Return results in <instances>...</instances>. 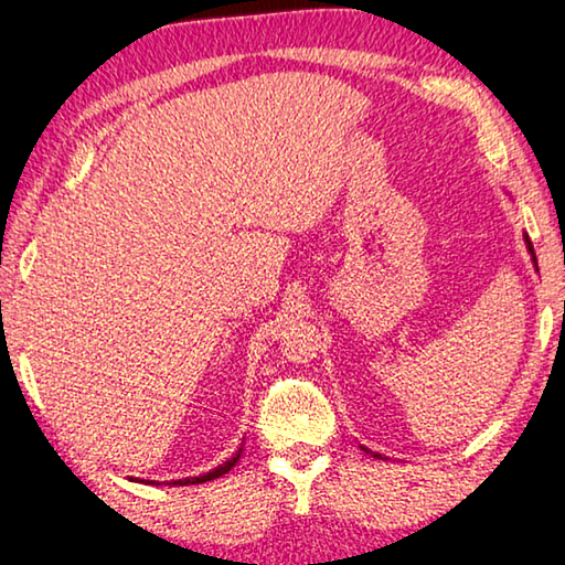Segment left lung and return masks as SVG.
<instances>
[{
  "mask_svg": "<svg viewBox=\"0 0 565 565\" xmlns=\"http://www.w3.org/2000/svg\"><path fill=\"white\" fill-rule=\"evenodd\" d=\"M522 236H525V247H527V252H530V259H533V265H535V269H537V259H535V249H533V242H530V236L527 234H522ZM364 448V451L366 454H372L374 456V459H384V456L382 454H377V451H370V448H366V446H362Z\"/></svg>",
  "mask_w": 565,
  "mask_h": 565,
  "instance_id": "left-lung-1",
  "label": "left lung"
}]
</instances>
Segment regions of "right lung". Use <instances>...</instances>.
Masks as SVG:
<instances>
[{
	"label": "right lung",
	"mask_w": 565,
	"mask_h": 565,
	"mask_svg": "<svg viewBox=\"0 0 565 565\" xmlns=\"http://www.w3.org/2000/svg\"><path fill=\"white\" fill-rule=\"evenodd\" d=\"M242 451H244V440H242V446L236 448V454L232 456V459H226L224 463H218V466H214V469L211 471H206V473H199V477H185V479H175L173 481V487H191V484H206V481H214V479H218V477H224L226 471H232L234 466H236V461H239V456H242ZM129 481H137V479H129ZM145 481V479H142ZM147 484H150V481H147Z\"/></svg>",
	"instance_id": "1"
}]
</instances>
